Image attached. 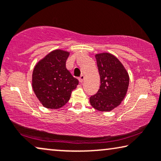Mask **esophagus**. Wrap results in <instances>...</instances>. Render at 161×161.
I'll use <instances>...</instances> for the list:
<instances>
[{"label":"esophagus","mask_w":161,"mask_h":161,"mask_svg":"<svg viewBox=\"0 0 161 161\" xmlns=\"http://www.w3.org/2000/svg\"><path fill=\"white\" fill-rule=\"evenodd\" d=\"M84 78H85V76L83 75H80V77H79L78 80H79V81H80V83H83V80H84Z\"/></svg>","instance_id":"esophagus-1"}]
</instances>
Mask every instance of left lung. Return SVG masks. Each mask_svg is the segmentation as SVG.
<instances>
[{
	"mask_svg": "<svg viewBox=\"0 0 161 161\" xmlns=\"http://www.w3.org/2000/svg\"><path fill=\"white\" fill-rule=\"evenodd\" d=\"M100 86L97 93L91 96L90 104L100 111H111L120 105L126 95L129 75L120 61L108 53L95 55Z\"/></svg>",
	"mask_w": 161,
	"mask_h": 161,
	"instance_id": "1",
	"label": "left lung"
}]
</instances>
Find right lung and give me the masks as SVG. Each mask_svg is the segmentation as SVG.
I'll use <instances>...</instances> for the list:
<instances>
[{
    "instance_id": "add662e5",
    "label": "right lung",
    "mask_w": 161,
    "mask_h": 161,
    "mask_svg": "<svg viewBox=\"0 0 161 161\" xmlns=\"http://www.w3.org/2000/svg\"><path fill=\"white\" fill-rule=\"evenodd\" d=\"M69 56V52L65 50H53L34 67L33 90L39 102L47 108L58 109L64 106L78 85V79L66 68Z\"/></svg>"
}]
</instances>
